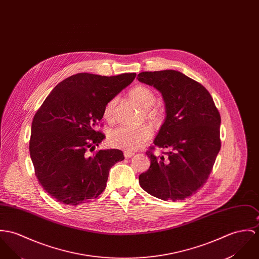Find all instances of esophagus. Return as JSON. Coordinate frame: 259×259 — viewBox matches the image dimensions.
Wrapping results in <instances>:
<instances>
[{
    "label": "esophagus",
    "instance_id": "obj_1",
    "mask_svg": "<svg viewBox=\"0 0 259 259\" xmlns=\"http://www.w3.org/2000/svg\"><path fill=\"white\" fill-rule=\"evenodd\" d=\"M134 154H135V153H134L133 151H130V150H124V151H123V155H124V157H126V158L132 157Z\"/></svg>",
    "mask_w": 259,
    "mask_h": 259
}]
</instances>
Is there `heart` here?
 <instances>
[{"mask_svg":"<svg viewBox=\"0 0 259 259\" xmlns=\"http://www.w3.org/2000/svg\"><path fill=\"white\" fill-rule=\"evenodd\" d=\"M130 97L144 108V115L147 119L152 122H159L162 118V112L153 107L156 97L152 90L145 86H136L130 91ZM117 104L116 99L110 100L104 108V118L111 121L114 118L115 107ZM152 136V130L149 125L143 124L138 127L118 126L110 132L108 136V142L111 146L121 148L125 150H136L148 141Z\"/></svg>","mask_w":259,"mask_h":259,"instance_id":"b5f03b06","label":"heart"}]
</instances>
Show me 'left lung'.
Wrapping results in <instances>:
<instances>
[{
  "label": "left lung",
  "instance_id": "8db88e82",
  "mask_svg": "<svg viewBox=\"0 0 259 259\" xmlns=\"http://www.w3.org/2000/svg\"><path fill=\"white\" fill-rule=\"evenodd\" d=\"M138 79L162 94L166 118L153 143L169 150L160 157L146 151L150 167L139 177L141 188L164 201L184 200L212 171L221 149L220 113L208 90L179 71L141 72Z\"/></svg>",
  "mask_w": 259,
  "mask_h": 259
}]
</instances>
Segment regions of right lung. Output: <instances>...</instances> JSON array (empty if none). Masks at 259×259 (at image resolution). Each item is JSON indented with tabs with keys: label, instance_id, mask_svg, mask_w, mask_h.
<instances>
[{
	"label": "right lung",
	"instance_id": "1",
	"mask_svg": "<svg viewBox=\"0 0 259 259\" xmlns=\"http://www.w3.org/2000/svg\"><path fill=\"white\" fill-rule=\"evenodd\" d=\"M136 73L101 76L78 73L57 84L35 113L29 154L47 193L65 205H80L106 188L112 166L124 159L118 149L89 156L105 139L95 130L106 104L128 86Z\"/></svg>",
	"mask_w": 259,
	"mask_h": 259
}]
</instances>
